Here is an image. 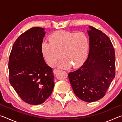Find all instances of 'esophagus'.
<instances>
[{"label":"esophagus","mask_w":122,"mask_h":122,"mask_svg":"<svg viewBox=\"0 0 122 122\" xmlns=\"http://www.w3.org/2000/svg\"><path fill=\"white\" fill-rule=\"evenodd\" d=\"M59 71V70L58 69H54V71H53V72H54V74H56L57 71Z\"/></svg>","instance_id":"34e87169"}]
</instances>
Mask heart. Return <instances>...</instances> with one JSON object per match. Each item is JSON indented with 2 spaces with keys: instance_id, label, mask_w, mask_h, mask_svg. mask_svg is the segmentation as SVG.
Masks as SVG:
<instances>
[{
  "instance_id": "b5f03b06",
  "label": "heart",
  "mask_w": 122,
  "mask_h": 122,
  "mask_svg": "<svg viewBox=\"0 0 122 122\" xmlns=\"http://www.w3.org/2000/svg\"><path fill=\"white\" fill-rule=\"evenodd\" d=\"M89 39L82 32L77 33L59 30L49 37V41L42 43L41 49L45 60L50 66H55L60 59L61 68H67L69 65L75 67L83 62L87 55Z\"/></svg>"
}]
</instances>
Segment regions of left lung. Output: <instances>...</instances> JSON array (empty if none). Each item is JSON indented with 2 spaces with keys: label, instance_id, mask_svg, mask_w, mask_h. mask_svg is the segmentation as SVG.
I'll return each instance as SVG.
<instances>
[{
  "label": "left lung",
  "instance_id": "obj_1",
  "mask_svg": "<svg viewBox=\"0 0 122 122\" xmlns=\"http://www.w3.org/2000/svg\"><path fill=\"white\" fill-rule=\"evenodd\" d=\"M89 52L78 69L68 74L74 94L81 100L92 102L104 96L115 76V54L106 34L89 26Z\"/></svg>",
  "mask_w": 122,
  "mask_h": 122
}]
</instances>
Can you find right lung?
Listing matches in <instances>:
<instances>
[{
  "label": "right lung",
  "mask_w": 122,
  "mask_h": 122,
  "mask_svg": "<svg viewBox=\"0 0 122 122\" xmlns=\"http://www.w3.org/2000/svg\"><path fill=\"white\" fill-rule=\"evenodd\" d=\"M44 30L35 27L22 33L9 57L10 83L24 102L32 105L44 103L54 86L52 68L45 62L41 49Z\"/></svg>",
  "instance_id": "1"
}]
</instances>
